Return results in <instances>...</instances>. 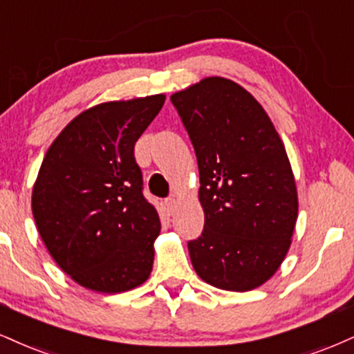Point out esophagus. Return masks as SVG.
Segmentation results:
<instances>
[{
    "label": "esophagus",
    "instance_id": "esophagus-1",
    "mask_svg": "<svg viewBox=\"0 0 354 354\" xmlns=\"http://www.w3.org/2000/svg\"><path fill=\"white\" fill-rule=\"evenodd\" d=\"M166 207H168V211L173 214V212L176 211V207H178V199L176 198L166 199Z\"/></svg>",
    "mask_w": 354,
    "mask_h": 354
}]
</instances>
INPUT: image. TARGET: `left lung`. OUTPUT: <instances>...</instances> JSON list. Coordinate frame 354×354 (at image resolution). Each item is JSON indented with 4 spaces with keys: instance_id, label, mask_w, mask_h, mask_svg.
<instances>
[{
    "instance_id": "left-lung-1",
    "label": "left lung",
    "mask_w": 354,
    "mask_h": 354,
    "mask_svg": "<svg viewBox=\"0 0 354 354\" xmlns=\"http://www.w3.org/2000/svg\"><path fill=\"white\" fill-rule=\"evenodd\" d=\"M199 166L204 231L188 242L206 283L249 292L282 266L299 218L283 142L266 110L231 79L206 77L171 95Z\"/></svg>"
}]
</instances>
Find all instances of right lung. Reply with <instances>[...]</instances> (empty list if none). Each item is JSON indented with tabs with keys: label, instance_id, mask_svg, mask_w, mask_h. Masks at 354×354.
Returning <instances> with one entry per match:
<instances>
[{
	"label": "right lung",
	"instance_id": "right-lung-1",
	"mask_svg": "<svg viewBox=\"0 0 354 354\" xmlns=\"http://www.w3.org/2000/svg\"><path fill=\"white\" fill-rule=\"evenodd\" d=\"M166 95L104 102L64 127L46 153L31 207L50 257L88 290L120 293L153 269L158 212L143 198L135 143Z\"/></svg>",
	"mask_w": 354,
	"mask_h": 354
}]
</instances>
